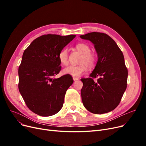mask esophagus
<instances>
[{"mask_svg": "<svg viewBox=\"0 0 146 146\" xmlns=\"http://www.w3.org/2000/svg\"><path fill=\"white\" fill-rule=\"evenodd\" d=\"M78 77H73V80H74V81H76V80H78Z\"/></svg>", "mask_w": 146, "mask_h": 146, "instance_id": "obj_1", "label": "esophagus"}]
</instances>
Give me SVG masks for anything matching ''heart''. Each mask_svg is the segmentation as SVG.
Returning a JSON list of instances; mask_svg holds the SVG:
<instances>
[{"mask_svg": "<svg viewBox=\"0 0 146 146\" xmlns=\"http://www.w3.org/2000/svg\"><path fill=\"white\" fill-rule=\"evenodd\" d=\"M77 49L80 52L83 56L80 60V64L69 65L64 69V72L73 77H80L86 72L88 66L90 68L93 67L96 61V56L91 52V48L86 44L79 43L76 46ZM58 58L61 64L66 65L68 63V50L63 48L59 52Z\"/></svg>", "mask_w": 146, "mask_h": 146, "instance_id": "b5f03b06", "label": "heart"}]
</instances>
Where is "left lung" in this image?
<instances>
[{"label":"left lung","mask_w":146,"mask_h":146,"mask_svg":"<svg viewBox=\"0 0 146 146\" xmlns=\"http://www.w3.org/2000/svg\"><path fill=\"white\" fill-rule=\"evenodd\" d=\"M80 37L94 44L98 56L90 77L81 79L84 107L94 114L111 111L120 103L127 86L128 70L123 55L116 42L106 33L94 32ZM96 77L98 79L94 81Z\"/></svg>","instance_id":"8db88e82"}]
</instances>
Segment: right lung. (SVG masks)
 Returning a JSON list of instances; mask_svg holds the SVG:
<instances>
[{"mask_svg": "<svg viewBox=\"0 0 146 146\" xmlns=\"http://www.w3.org/2000/svg\"><path fill=\"white\" fill-rule=\"evenodd\" d=\"M75 37L74 35H44L24 50L18 69V88L26 105L35 114L50 116L63 107L66 92L73 78L69 74L54 77L61 69L59 52Z\"/></svg>", "mask_w": 146, "mask_h": 146, "instance_id": "right-lung-1", "label": "right lung"}]
</instances>
